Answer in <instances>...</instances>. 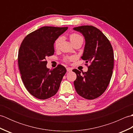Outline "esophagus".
<instances>
[{
	"instance_id": "34e87169",
	"label": "esophagus",
	"mask_w": 133,
	"mask_h": 133,
	"mask_svg": "<svg viewBox=\"0 0 133 133\" xmlns=\"http://www.w3.org/2000/svg\"><path fill=\"white\" fill-rule=\"evenodd\" d=\"M66 70L67 72H70L72 71V68H71V67H67V68H66Z\"/></svg>"
}]
</instances>
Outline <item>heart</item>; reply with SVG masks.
<instances>
[{"label":"heart","mask_w":133,"mask_h":133,"mask_svg":"<svg viewBox=\"0 0 133 133\" xmlns=\"http://www.w3.org/2000/svg\"><path fill=\"white\" fill-rule=\"evenodd\" d=\"M70 41H71V43H74V42H76V41H79V40H82L83 41V38L82 36L79 35L77 34H72L70 35ZM62 40V38L61 37H59L58 38L55 42V43H54V46L55 49H58L59 47V45H60L61 42ZM72 58H70V59H71Z\"/></svg>","instance_id":"b5f03b06"}]
</instances>
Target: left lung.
<instances>
[{"label":"left lung","instance_id":"8db88e82","mask_svg":"<svg viewBox=\"0 0 133 133\" xmlns=\"http://www.w3.org/2000/svg\"><path fill=\"white\" fill-rule=\"evenodd\" d=\"M84 36L85 45L82 58L91 64L87 72L81 73L77 69L74 82L76 91L87 99H94L106 90L112 74L114 53L111 43L101 31L92 26L74 27Z\"/></svg>","mask_w":133,"mask_h":133}]
</instances>
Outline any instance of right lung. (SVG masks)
Wrapping results in <instances>:
<instances>
[{
	"label": "right lung",
	"instance_id": "obj_1",
	"mask_svg": "<svg viewBox=\"0 0 133 133\" xmlns=\"http://www.w3.org/2000/svg\"><path fill=\"white\" fill-rule=\"evenodd\" d=\"M68 27L44 26L27 35L18 53V65L22 79L31 94L46 99L56 94L66 69L61 64L48 69L46 58L54 54L55 41Z\"/></svg>",
	"mask_w": 133,
	"mask_h": 133
}]
</instances>
